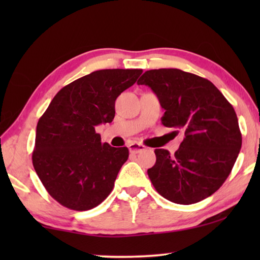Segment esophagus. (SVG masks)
I'll list each match as a JSON object with an SVG mask.
<instances>
[{
    "instance_id": "esophagus-1",
    "label": "esophagus",
    "mask_w": 260,
    "mask_h": 260,
    "mask_svg": "<svg viewBox=\"0 0 260 260\" xmlns=\"http://www.w3.org/2000/svg\"><path fill=\"white\" fill-rule=\"evenodd\" d=\"M129 150L130 152H134V154H138V152L145 150V147L143 144H140V143H131L129 144Z\"/></svg>"
}]
</instances>
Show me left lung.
I'll use <instances>...</instances> for the list:
<instances>
[{
  "label": "left lung",
  "mask_w": 260,
  "mask_h": 260,
  "mask_svg": "<svg viewBox=\"0 0 260 260\" xmlns=\"http://www.w3.org/2000/svg\"><path fill=\"white\" fill-rule=\"evenodd\" d=\"M157 95L166 110L162 124L184 131L179 150L156 149L148 169L167 200L191 205L215 193L229 177L241 148L233 106L211 81L177 69L147 71L137 81Z\"/></svg>",
  "instance_id": "obj_1"
}]
</instances>
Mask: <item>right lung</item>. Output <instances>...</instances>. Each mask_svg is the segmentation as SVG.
Here are the masks:
<instances>
[{
	"label": "right lung",
	"mask_w": 260,
	"mask_h": 260,
	"mask_svg": "<svg viewBox=\"0 0 260 260\" xmlns=\"http://www.w3.org/2000/svg\"><path fill=\"white\" fill-rule=\"evenodd\" d=\"M142 70H99L62 87L37 125L33 166L49 195L73 211L102 204L129 157L102 143L95 126L111 123L118 95Z\"/></svg>",
	"instance_id": "obj_1"
}]
</instances>
